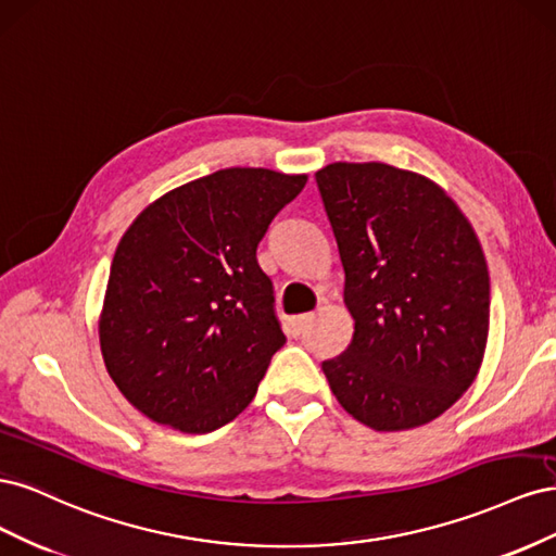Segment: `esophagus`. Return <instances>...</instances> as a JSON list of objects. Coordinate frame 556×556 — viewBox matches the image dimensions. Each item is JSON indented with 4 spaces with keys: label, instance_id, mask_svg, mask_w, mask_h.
Instances as JSON below:
<instances>
[{
    "label": "esophagus",
    "instance_id": "obj_1",
    "mask_svg": "<svg viewBox=\"0 0 556 556\" xmlns=\"http://www.w3.org/2000/svg\"><path fill=\"white\" fill-rule=\"evenodd\" d=\"M313 317H315V313H304V315L292 317V333L299 336L301 331H304L313 323Z\"/></svg>",
    "mask_w": 556,
    "mask_h": 556
}]
</instances>
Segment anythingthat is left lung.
Here are the masks:
<instances>
[{"label": "left lung", "mask_w": 556, "mask_h": 556, "mask_svg": "<svg viewBox=\"0 0 556 556\" xmlns=\"http://www.w3.org/2000/svg\"><path fill=\"white\" fill-rule=\"evenodd\" d=\"M345 271L355 333L323 362L341 406L376 431L443 415L476 380L490 274L473 227L429 178L382 162L315 174Z\"/></svg>", "instance_id": "8db88e82"}]
</instances>
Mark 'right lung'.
<instances>
[{
  "instance_id": "add662e5",
  "label": "right lung",
  "mask_w": 556,
  "mask_h": 556,
  "mask_svg": "<svg viewBox=\"0 0 556 556\" xmlns=\"http://www.w3.org/2000/svg\"><path fill=\"white\" fill-rule=\"evenodd\" d=\"M306 176L215 172L150 204L117 243L99 343L117 390L182 433L225 427L285 343L257 245Z\"/></svg>"
}]
</instances>
